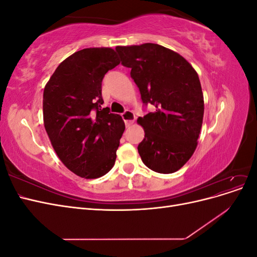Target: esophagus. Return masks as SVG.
<instances>
[{
    "label": "esophagus",
    "mask_w": 257,
    "mask_h": 257,
    "mask_svg": "<svg viewBox=\"0 0 257 257\" xmlns=\"http://www.w3.org/2000/svg\"><path fill=\"white\" fill-rule=\"evenodd\" d=\"M122 118L124 120V122H125V125L126 126H130L131 124H133L136 116L134 114V112L132 110H125L123 113H122Z\"/></svg>",
    "instance_id": "34e87169"
}]
</instances>
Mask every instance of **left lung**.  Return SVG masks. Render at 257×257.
I'll return each instance as SVG.
<instances>
[{"label": "left lung", "instance_id": "obj_1", "mask_svg": "<svg viewBox=\"0 0 257 257\" xmlns=\"http://www.w3.org/2000/svg\"><path fill=\"white\" fill-rule=\"evenodd\" d=\"M121 64L131 68L145 106L154 111L139 116L145 130L138 153L144 164L172 174L197 147L204 116V95L195 69L180 54L158 44L115 47Z\"/></svg>", "mask_w": 257, "mask_h": 257}]
</instances>
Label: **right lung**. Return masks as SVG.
Listing matches in <instances>:
<instances>
[{
    "mask_svg": "<svg viewBox=\"0 0 257 257\" xmlns=\"http://www.w3.org/2000/svg\"><path fill=\"white\" fill-rule=\"evenodd\" d=\"M111 48H85L57 67L44 89V124L63 164L81 178L95 179L113 167L125 125L102 108V80L119 65Z\"/></svg>",
    "mask_w": 257,
    "mask_h": 257,
    "instance_id": "1",
    "label": "right lung"
}]
</instances>
